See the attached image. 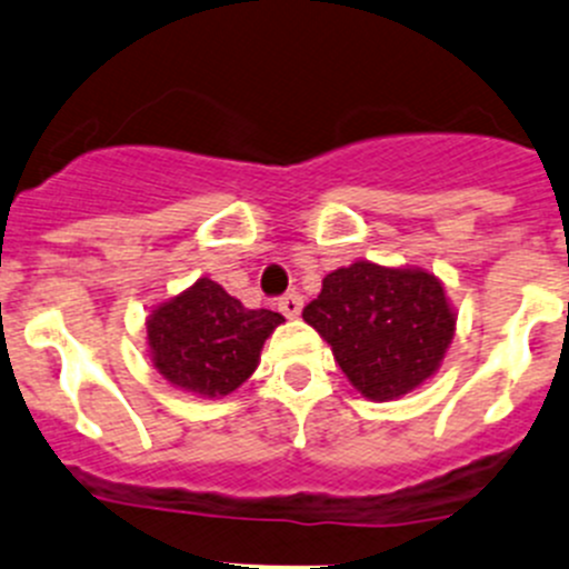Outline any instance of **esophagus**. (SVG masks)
Masks as SVG:
<instances>
[{"mask_svg": "<svg viewBox=\"0 0 569 569\" xmlns=\"http://www.w3.org/2000/svg\"><path fill=\"white\" fill-rule=\"evenodd\" d=\"M278 308H280V311H283V317L297 319V317H300V311H302V297L297 295V291H291V295L280 297Z\"/></svg>", "mask_w": 569, "mask_h": 569, "instance_id": "obj_1", "label": "esophagus"}]
</instances>
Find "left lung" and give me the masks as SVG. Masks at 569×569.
I'll list each match as a JSON object with an SVG mask.
<instances>
[{
  "label": "left lung",
  "mask_w": 569,
  "mask_h": 569,
  "mask_svg": "<svg viewBox=\"0 0 569 569\" xmlns=\"http://www.w3.org/2000/svg\"><path fill=\"white\" fill-rule=\"evenodd\" d=\"M302 319L367 400H400L439 372L456 336L445 283L422 267L356 261L325 274Z\"/></svg>",
  "instance_id": "left-lung-1"
}]
</instances>
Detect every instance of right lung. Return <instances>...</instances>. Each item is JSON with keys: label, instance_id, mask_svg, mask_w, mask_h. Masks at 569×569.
<instances>
[{"label": "right lung", "instance_id": "1", "mask_svg": "<svg viewBox=\"0 0 569 569\" xmlns=\"http://www.w3.org/2000/svg\"><path fill=\"white\" fill-rule=\"evenodd\" d=\"M280 322V313L250 311L217 280L200 278L150 311V361L174 389L219 400L256 372L263 341Z\"/></svg>", "mask_w": 569, "mask_h": 569}]
</instances>
